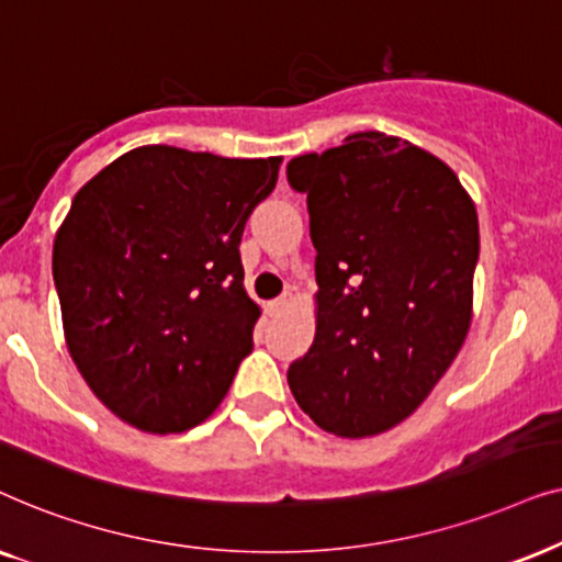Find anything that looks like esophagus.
<instances>
[{"label":"esophagus","instance_id":"34e87169","mask_svg":"<svg viewBox=\"0 0 562 562\" xmlns=\"http://www.w3.org/2000/svg\"><path fill=\"white\" fill-rule=\"evenodd\" d=\"M293 301H295V293H293V290H285V293H282L280 297H277V301L269 303V313H272V316H277V313L285 311L288 305H293Z\"/></svg>","mask_w":562,"mask_h":562}]
</instances>
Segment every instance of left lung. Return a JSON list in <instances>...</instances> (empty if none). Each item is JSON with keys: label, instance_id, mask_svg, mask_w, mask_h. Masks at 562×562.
Listing matches in <instances>:
<instances>
[{"label": "left lung", "instance_id": "obj_1", "mask_svg": "<svg viewBox=\"0 0 562 562\" xmlns=\"http://www.w3.org/2000/svg\"><path fill=\"white\" fill-rule=\"evenodd\" d=\"M316 246V336L288 370L321 429L362 439L408 418L473 321L477 213L442 159L368 131L295 156Z\"/></svg>", "mask_w": 562, "mask_h": 562}]
</instances>
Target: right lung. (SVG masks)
Returning <instances> with one entry per match:
<instances>
[{
  "label": "right lung",
  "instance_id": "add662e5",
  "mask_svg": "<svg viewBox=\"0 0 562 562\" xmlns=\"http://www.w3.org/2000/svg\"><path fill=\"white\" fill-rule=\"evenodd\" d=\"M280 164L140 146L77 192L54 241L64 336L120 422L179 434L228 393L261 313L238 244Z\"/></svg>",
  "mask_w": 562,
  "mask_h": 562
}]
</instances>
